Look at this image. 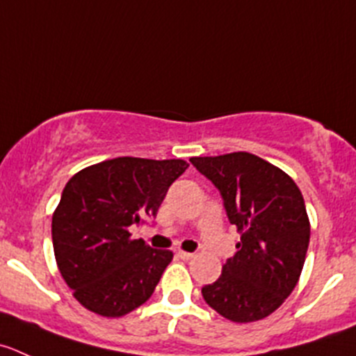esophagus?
<instances>
[{"mask_svg": "<svg viewBox=\"0 0 356 356\" xmlns=\"http://www.w3.org/2000/svg\"><path fill=\"white\" fill-rule=\"evenodd\" d=\"M193 255L195 254H191V252H184V250L177 252V257L182 259V261H189V259H193Z\"/></svg>", "mask_w": 356, "mask_h": 356, "instance_id": "1", "label": "esophagus"}]
</instances>
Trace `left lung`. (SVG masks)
<instances>
[{
  "instance_id": "8db88e82",
  "label": "left lung",
  "mask_w": 356,
  "mask_h": 356,
  "mask_svg": "<svg viewBox=\"0 0 356 356\" xmlns=\"http://www.w3.org/2000/svg\"><path fill=\"white\" fill-rule=\"evenodd\" d=\"M189 161L219 189L227 219L240 233L238 252L202 289L203 299L234 323L270 316L298 285L308 252L309 219L298 184L245 151Z\"/></svg>"
}]
</instances>
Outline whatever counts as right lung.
<instances>
[{
    "instance_id": "right-lung-1",
    "label": "right lung",
    "mask_w": 356,
    "mask_h": 356,
    "mask_svg": "<svg viewBox=\"0 0 356 356\" xmlns=\"http://www.w3.org/2000/svg\"><path fill=\"white\" fill-rule=\"evenodd\" d=\"M184 160L120 156L72 175L51 216L55 261L76 301L118 318L153 296L172 250L134 240L130 226L156 217Z\"/></svg>"
}]
</instances>
